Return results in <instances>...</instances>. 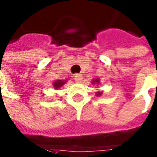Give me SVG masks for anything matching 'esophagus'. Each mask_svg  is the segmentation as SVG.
<instances>
[{
  "mask_svg": "<svg viewBox=\"0 0 157 157\" xmlns=\"http://www.w3.org/2000/svg\"><path fill=\"white\" fill-rule=\"evenodd\" d=\"M74 79L75 82H77V83L81 82H82V75L81 74H75Z\"/></svg>",
  "mask_w": 157,
  "mask_h": 157,
  "instance_id": "34e87169",
  "label": "esophagus"
}]
</instances>
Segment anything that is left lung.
<instances>
[{
	"label": "left lung",
	"instance_id": "8db88e82",
	"mask_svg": "<svg viewBox=\"0 0 157 157\" xmlns=\"http://www.w3.org/2000/svg\"><path fill=\"white\" fill-rule=\"evenodd\" d=\"M92 84H97V85H99L100 84V79L96 78V79H94L92 81ZM101 94H102V92H96V95L97 96H101Z\"/></svg>",
	"mask_w": 157,
	"mask_h": 157
}]
</instances>
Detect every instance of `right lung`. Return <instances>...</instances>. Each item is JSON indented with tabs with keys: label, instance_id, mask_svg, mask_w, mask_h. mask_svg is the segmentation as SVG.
I'll return each mask as SVG.
<instances>
[{
	"label": "right lung",
	"instance_id": "obj_1",
	"mask_svg": "<svg viewBox=\"0 0 157 157\" xmlns=\"http://www.w3.org/2000/svg\"><path fill=\"white\" fill-rule=\"evenodd\" d=\"M66 82H67L66 80H56L55 82H53V84H52V85H53V87H54L55 89H59V88H61V87H63Z\"/></svg>",
	"mask_w": 157,
	"mask_h": 157
}]
</instances>
